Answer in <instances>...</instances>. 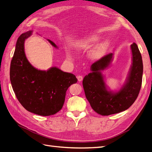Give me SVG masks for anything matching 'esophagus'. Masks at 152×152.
Masks as SVG:
<instances>
[{
  "label": "esophagus",
  "mask_w": 152,
  "mask_h": 152,
  "mask_svg": "<svg viewBox=\"0 0 152 152\" xmlns=\"http://www.w3.org/2000/svg\"><path fill=\"white\" fill-rule=\"evenodd\" d=\"M77 78L78 80H79V82H81L82 80H83V77L81 76V75H79V76H77Z\"/></svg>",
  "instance_id": "esophagus-1"
}]
</instances>
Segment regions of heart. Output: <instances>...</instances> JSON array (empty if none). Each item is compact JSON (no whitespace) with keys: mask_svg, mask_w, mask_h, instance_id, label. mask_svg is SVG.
Returning a JSON list of instances; mask_svg holds the SVG:
<instances>
[{"mask_svg":"<svg viewBox=\"0 0 152 152\" xmlns=\"http://www.w3.org/2000/svg\"><path fill=\"white\" fill-rule=\"evenodd\" d=\"M99 39V37L96 35L86 36L78 42L77 48L81 50L89 49L98 42ZM108 47L109 43L108 41H104V42L99 44L92 50L91 53V58L94 59H99L102 58L107 53Z\"/></svg>","mask_w":152,"mask_h":152,"instance_id":"b5f03b06","label":"heart"}]
</instances>
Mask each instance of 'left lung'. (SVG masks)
<instances>
[{
    "mask_svg": "<svg viewBox=\"0 0 152 152\" xmlns=\"http://www.w3.org/2000/svg\"><path fill=\"white\" fill-rule=\"evenodd\" d=\"M132 65L125 84L120 90L108 89L102 71L113 60V54L106 55L91 66L88 75L84 77L82 84L87 99L92 108L101 115L117 113L128 109L137 98L142 83L143 65L141 53L136 44L131 45Z\"/></svg>",
    "mask_w": 152,
    "mask_h": 152,
    "instance_id": "left-lung-1",
    "label": "left lung"
}]
</instances>
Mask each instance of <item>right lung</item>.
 <instances>
[{
	"mask_svg": "<svg viewBox=\"0 0 152 152\" xmlns=\"http://www.w3.org/2000/svg\"><path fill=\"white\" fill-rule=\"evenodd\" d=\"M32 34L30 30L18 37L10 66V80L14 92L21 104L28 112L41 116L52 115L60 110L66 92L77 79L72 73L57 67L47 71L32 66L26 57L25 40ZM48 40L54 48L57 45Z\"/></svg>",
	"mask_w": 152,
	"mask_h": 152,
	"instance_id": "obj_1",
	"label": "right lung"
}]
</instances>
